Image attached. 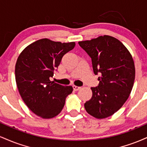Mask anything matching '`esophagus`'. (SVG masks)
Segmentation results:
<instances>
[{"label":"esophagus","mask_w":147,"mask_h":147,"mask_svg":"<svg viewBox=\"0 0 147 147\" xmlns=\"http://www.w3.org/2000/svg\"><path fill=\"white\" fill-rule=\"evenodd\" d=\"M72 88H73L74 90H75V91H77V90H80V89H81V87L77 86H72Z\"/></svg>","instance_id":"esophagus-1"}]
</instances>
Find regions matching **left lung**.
<instances>
[{"mask_svg": "<svg viewBox=\"0 0 147 147\" xmlns=\"http://www.w3.org/2000/svg\"><path fill=\"white\" fill-rule=\"evenodd\" d=\"M92 61L99 85L92 87V96L84 104L88 113L97 119L112 115L129 98L135 80L134 61L129 50L111 36L79 41Z\"/></svg>", "mask_w": 147, "mask_h": 147, "instance_id": "obj_1", "label": "left lung"}]
</instances>
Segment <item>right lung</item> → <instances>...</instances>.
Listing matches in <instances>:
<instances>
[{"label": "right lung", "mask_w": 147, "mask_h": 147, "mask_svg": "<svg viewBox=\"0 0 147 147\" xmlns=\"http://www.w3.org/2000/svg\"><path fill=\"white\" fill-rule=\"evenodd\" d=\"M75 42L61 43L48 38L38 40L20 54L15 66L18 91L27 106L42 118L59 114L65 97L72 93L71 86L50 81L65 54L75 48Z\"/></svg>", "instance_id": "1"}]
</instances>
